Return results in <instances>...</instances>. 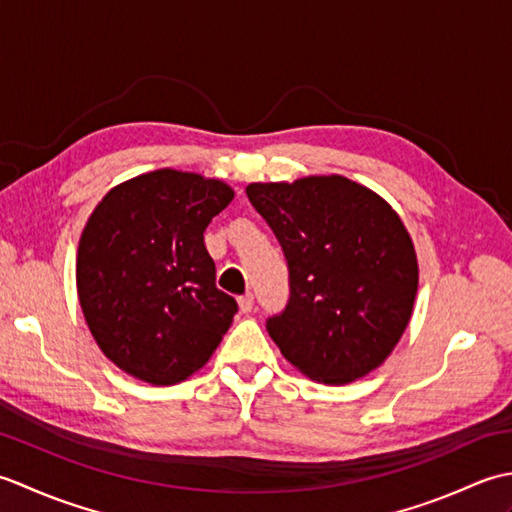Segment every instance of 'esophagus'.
I'll use <instances>...</instances> for the list:
<instances>
[{
	"label": "esophagus",
	"mask_w": 512,
	"mask_h": 512,
	"mask_svg": "<svg viewBox=\"0 0 512 512\" xmlns=\"http://www.w3.org/2000/svg\"><path fill=\"white\" fill-rule=\"evenodd\" d=\"M237 303H239V310H242L244 314H248V312H253V308H255V297L250 295V292H246L244 297L237 299Z\"/></svg>",
	"instance_id": "34e87169"
}]
</instances>
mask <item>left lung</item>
Masks as SVG:
<instances>
[{"label": "left lung", "mask_w": 512, "mask_h": 512, "mask_svg": "<svg viewBox=\"0 0 512 512\" xmlns=\"http://www.w3.org/2000/svg\"><path fill=\"white\" fill-rule=\"evenodd\" d=\"M246 195L284 250L290 297L266 321L303 374L343 385L372 372L411 319L418 262L391 206L343 176L255 182Z\"/></svg>", "instance_id": "1"}]
</instances>
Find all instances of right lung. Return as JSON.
I'll return each instance as SVG.
<instances>
[{"mask_svg":"<svg viewBox=\"0 0 512 512\" xmlns=\"http://www.w3.org/2000/svg\"><path fill=\"white\" fill-rule=\"evenodd\" d=\"M233 189L158 169L105 195L83 228L76 288L103 354L151 385H173L209 361L237 314L215 286L204 231Z\"/></svg>","mask_w":512,"mask_h":512,"instance_id":"add662e5","label":"right lung"}]
</instances>
